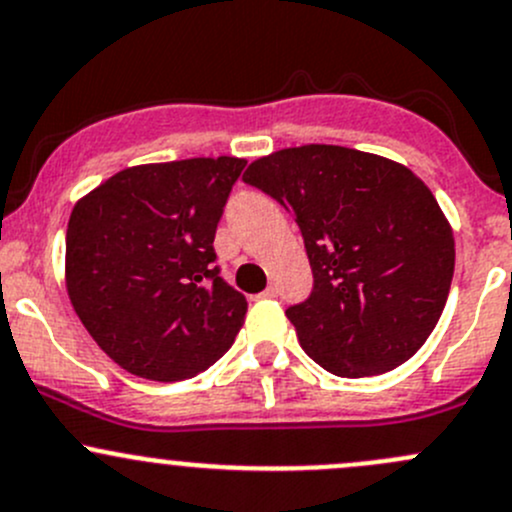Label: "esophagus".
Here are the masks:
<instances>
[{
    "label": "esophagus",
    "mask_w": 512,
    "mask_h": 512,
    "mask_svg": "<svg viewBox=\"0 0 512 512\" xmlns=\"http://www.w3.org/2000/svg\"><path fill=\"white\" fill-rule=\"evenodd\" d=\"M278 295V288L276 286H268L266 291H263V298H276Z\"/></svg>",
    "instance_id": "obj_1"
}]
</instances>
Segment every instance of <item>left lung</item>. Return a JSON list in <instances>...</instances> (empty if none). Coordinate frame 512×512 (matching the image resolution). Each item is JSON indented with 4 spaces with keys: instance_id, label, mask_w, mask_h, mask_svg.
<instances>
[{
    "instance_id": "1",
    "label": "left lung",
    "mask_w": 512,
    "mask_h": 512,
    "mask_svg": "<svg viewBox=\"0 0 512 512\" xmlns=\"http://www.w3.org/2000/svg\"><path fill=\"white\" fill-rule=\"evenodd\" d=\"M244 182L303 234L313 293L286 315L308 357L350 379L407 362L444 313L456 261L431 189L399 162L340 145L258 157Z\"/></svg>"
}]
</instances>
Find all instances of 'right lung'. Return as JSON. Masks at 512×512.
<instances>
[{"label": "right lung", "mask_w": 512, "mask_h": 512, "mask_svg": "<svg viewBox=\"0 0 512 512\" xmlns=\"http://www.w3.org/2000/svg\"><path fill=\"white\" fill-rule=\"evenodd\" d=\"M239 157L138 165L78 199L66 291L100 350L155 382L197 377L234 345L246 298L219 276L214 234Z\"/></svg>", "instance_id": "obj_1"}]
</instances>
